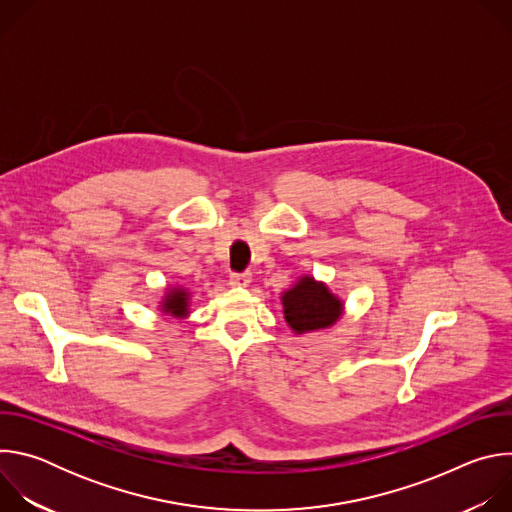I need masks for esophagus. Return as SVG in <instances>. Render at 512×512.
Instances as JSON below:
<instances>
[{
    "label": "esophagus",
    "instance_id": "1",
    "mask_svg": "<svg viewBox=\"0 0 512 512\" xmlns=\"http://www.w3.org/2000/svg\"><path fill=\"white\" fill-rule=\"evenodd\" d=\"M251 273H233L231 275V279H229V283L231 285H235V287H247L249 283H251Z\"/></svg>",
    "mask_w": 512,
    "mask_h": 512
}]
</instances>
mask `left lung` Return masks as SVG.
I'll return each instance as SVG.
<instances>
[{"mask_svg":"<svg viewBox=\"0 0 512 512\" xmlns=\"http://www.w3.org/2000/svg\"><path fill=\"white\" fill-rule=\"evenodd\" d=\"M283 318L291 332L302 336L332 328L344 314V302L312 275H300L281 294Z\"/></svg>","mask_w":512,"mask_h":512,"instance_id":"1","label":"left lung"}]
</instances>
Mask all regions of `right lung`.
<instances>
[{
    "label": "right lung",
    "mask_w": 512,
    "mask_h": 512,
    "mask_svg": "<svg viewBox=\"0 0 512 512\" xmlns=\"http://www.w3.org/2000/svg\"><path fill=\"white\" fill-rule=\"evenodd\" d=\"M190 298L192 291L182 283H172L164 287V296L158 302V310L162 316H170L176 320H186L190 316Z\"/></svg>",
    "instance_id": "1"
}]
</instances>
